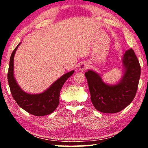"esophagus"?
<instances>
[{
  "instance_id": "obj_1",
  "label": "esophagus",
  "mask_w": 148,
  "mask_h": 148,
  "mask_svg": "<svg viewBox=\"0 0 148 148\" xmlns=\"http://www.w3.org/2000/svg\"><path fill=\"white\" fill-rule=\"evenodd\" d=\"M89 67V64L86 62H82L79 64V71H84Z\"/></svg>"
}]
</instances>
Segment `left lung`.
<instances>
[{
    "instance_id": "left-lung-1",
    "label": "left lung",
    "mask_w": 148,
    "mask_h": 148,
    "mask_svg": "<svg viewBox=\"0 0 148 148\" xmlns=\"http://www.w3.org/2000/svg\"><path fill=\"white\" fill-rule=\"evenodd\" d=\"M125 68L123 76L116 85L109 86L96 72L85 73L91 100L94 107L103 113L114 114L121 111L131 103L136 95L141 68L132 48L127 50L123 57Z\"/></svg>"
}]
</instances>
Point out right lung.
I'll return each mask as SVG.
<instances>
[{"instance_id":"1","label":"right lung","mask_w":148,"mask_h":148,"mask_svg":"<svg viewBox=\"0 0 148 148\" xmlns=\"http://www.w3.org/2000/svg\"><path fill=\"white\" fill-rule=\"evenodd\" d=\"M20 44L14 49L10 59L8 81L12 97L21 108L32 115L44 116L51 114L59 104V95L62 86L74 71L64 74L42 93L32 95L25 92L17 85L14 76V55Z\"/></svg>"}]
</instances>
